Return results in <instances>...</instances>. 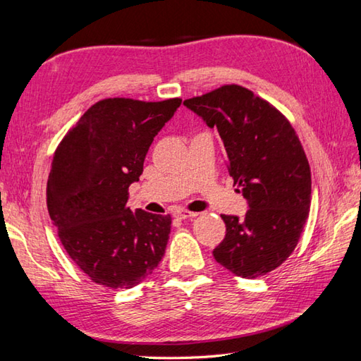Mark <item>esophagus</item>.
I'll return each mask as SVG.
<instances>
[{
	"mask_svg": "<svg viewBox=\"0 0 361 361\" xmlns=\"http://www.w3.org/2000/svg\"><path fill=\"white\" fill-rule=\"evenodd\" d=\"M173 215L178 218V219H187V218H195L197 213L185 210V209H178V210L173 212Z\"/></svg>",
	"mask_w": 361,
	"mask_h": 361,
	"instance_id": "34e87169",
	"label": "esophagus"
}]
</instances>
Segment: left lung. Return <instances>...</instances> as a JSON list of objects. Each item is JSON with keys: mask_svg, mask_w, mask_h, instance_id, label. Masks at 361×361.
I'll use <instances>...</instances> for the list:
<instances>
[{"mask_svg": "<svg viewBox=\"0 0 361 361\" xmlns=\"http://www.w3.org/2000/svg\"><path fill=\"white\" fill-rule=\"evenodd\" d=\"M183 106L221 137L233 185L249 205L243 218L221 215L226 237L213 257L235 276L269 273L291 255L310 212L312 174L296 132L241 85H223Z\"/></svg>", "mask_w": 361, "mask_h": 361, "instance_id": "8db88e82", "label": "left lung"}]
</instances>
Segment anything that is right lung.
Instances as JSON below:
<instances>
[{
  "label": "right lung",
  "mask_w": 361,
  "mask_h": 361,
  "mask_svg": "<svg viewBox=\"0 0 361 361\" xmlns=\"http://www.w3.org/2000/svg\"><path fill=\"white\" fill-rule=\"evenodd\" d=\"M182 99L109 98L93 104L54 152L47 204L59 238L80 271L109 288H132L157 268L171 216L128 207L129 185Z\"/></svg>",
  "instance_id": "add662e5"
}]
</instances>
